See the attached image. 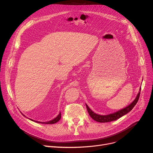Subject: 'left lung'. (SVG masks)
Segmentation results:
<instances>
[{
  "mask_svg": "<svg viewBox=\"0 0 153 153\" xmlns=\"http://www.w3.org/2000/svg\"><path fill=\"white\" fill-rule=\"evenodd\" d=\"M140 90V91H141V88ZM140 91H139V93H138V94H137L135 100L129 105L115 113L109 114L107 115H100V114L94 113L86 104V106L87 111H88L90 116H91V118L93 119L94 121L100 122V123L110 122V121H113L119 119L121 117V116H124L125 114L131 111V110L134 108V106L136 105L138 100L140 98Z\"/></svg>",
  "mask_w": 153,
  "mask_h": 153,
  "instance_id": "left-lung-1",
  "label": "left lung"
}]
</instances>
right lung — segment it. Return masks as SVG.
I'll list each match as a JSON object with an SVG mask.
<instances>
[{
	"mask_svg": "<svg viewBox=\"0 0 153 153\" xmlns=\"http://www.w3.org/2000/svg\"><path fill=\"white\" fill-rule=\"evenodd\" d=\"M24 116H25V115H24ZM60 118H61V113H60L59 114V115H58L55 118H54L53 120H51V121H47V122H40V121H34L37 122V123H42V124H54V123L59 121L60 120ZM30 120H32V121H33V120H32L31 119H30Z\"/></svg>",
	"mask_w": 153,
	"mask_h": 153,
	"instance_id": "obj_1",
	"label": "right lung"
}]
</instances>
